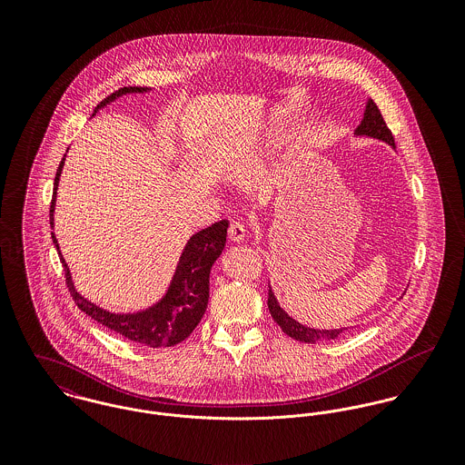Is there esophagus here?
<instances>
[{"instance_id":"obj_1","label":"esophagus","mask_w":465,"mask_h":465,"mask_svg":"<svg viewBox=\"0 0 465 465\" xmlns=\"http://www.w3.org/2000/svg\"><path fill=\"white\" fill-rule=\"evenodd\" d=\"M247 236V225L242 223V222H232L229 225V240L234 242V243H240L243 242Z\"/></svg>"}]
</instances>
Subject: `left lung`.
I'll list each match as a JSON object with an SVG mask.
<instances>
[{"label":"left lung","mask_w":465,"mask_h":465,"mask_svg":"<svg viewBox=\"0 0 465 465\" xmlns=\"http://www.w3.org/2000/svg\"><path fill=\"white\" fill-rule=\"evenodd\" d=\"M356 135H369V137H376V139H381L385 143H389L391 146H396L394 143V135L391 133V129L387 127L383 116H381V111L378 109V105L369 100L367 102V107H365V113H363V120L361 124L358 125L356 129ZM268 310H270V315L272 319L279 324V328L282 331L286 332L288 336L299 340V341H304V343H315V341H322V340H334L338 338L340 332L345 331L343 330H313V328H306L302 324H299L297 321H293L288 313H284V310L279 306L277 299L273 297V292L268 288Z\"/></svg>","instance_id":"obj_1"}]
</instances>
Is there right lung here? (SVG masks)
Returning a JSON list of instances; mask_svg holds the SVG:
<instances>
[{"label":"right lung","instance_id":"1","mask_svg":"<svg viewBox=\"0 0 465 465\" xmlns=\"http://www.w3.org/2000/svg\"><path fill=\"white\" fill-rule=\"evenodd\" d=\"M144 87H122L104 98L94 113L113 100H116L122 94L127 93H143ZM94 116V114H93ZM66 157V155H64ZM64 157L57 168L55 183H54V197L50 205V223L54 225V209H55V193L59 186V177L64 166ZM227 220H220L213 223L207 229H202L197 234H193L179 260V265L175 270V275L172 279V284L166 292V295L152 308L129 313V315H114L109 313L96 304L85 301L73 286L71 273L66 262L59 251V243L55 234L52 232V240L57 247V252L61 256V262L66 272V284L71 292V297L74 304L91 319L100 322L102 326L109 328L111 331L120 332L122 336L133 340L134 343L146 345V347H170L183 340H186L192 331L197 328V324L207 308L209 301V272L213 263L220 258L225 238H227Z\"/></svg>","mask_w":465,"mask_h":465}]
</instances>
